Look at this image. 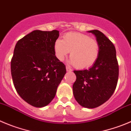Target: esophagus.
Returning <instances> with one entry per match:
<instances>
[{"label":"esophagus","instance_id":"34e87169","mask_svg":"<svg viewBox=\"0 0 131 131\" xmlns=\"http://www.w3.org/2000/svg\"><path fill=\"white\" fill-rule=\"evenodd\" d=\"M66 71L68 72H71L72 71V69H71L70 68H69V67H68V66H67L66 67Z\"/></svg>","mask_w":131,"mask_h":131}]
</instances>
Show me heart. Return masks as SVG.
Returning <instances> with one entry per match:
<instances>
[{
  "label": "heart",
  "mask_w": 131,
  "mask_h": 131,
  "mask_svg": "<svg viewBox=\"0 0 131 131\" xmlns=\"http://www.w3.org/2000/svg\"><path fill=\"white\" fill-rule=\"evenodd\" d=\"M55 56L63 61L70 51V62L78 69L91 68L96 62L100 54V46L96 40L80 33L70 32L63 40L57 39L54 43Z\"/></svg>",
  "instance_id": "b5f03b06"
}]
</instances>
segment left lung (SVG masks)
Returning a JSON list of instances; mask_svg holds the SVG:
<instances>
[{"mask_svg":"<svg viewBox=\"0 0 131 131\" xmlns=\"http://www.w3.org/2000/svg\"><path fill=\"white\" fill-rule=\"evenodd\" d=\"M100 46L96 62L88 69L74 71V98L81 106L93 109L104 104L113 95L117 85L119 68L114 44L98 30L89 31Z\"/></svg>","mask_w":131,"mask_h":131,"instance_id":"left-lung-1","label":"left lung"}]
</instances>
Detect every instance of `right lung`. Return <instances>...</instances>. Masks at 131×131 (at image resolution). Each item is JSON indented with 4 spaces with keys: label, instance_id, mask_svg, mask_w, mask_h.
<instances>
[{
    "label": "right lung",
    "instance_id": "right-lung-1",
    "mask_svg": "<svg viewBox=\"0 0 131 131\" xmlns=\"http://www.w3.org/2000/svg\"><path fill=\"white\" fill-rule=\"evenodd\" d=\"M59 31L31 32L17 42L11 62L14 86L20 96L35 107H42L55 96L66 73L56 57L54 43Z\"/></svg>",
    "mask_w": 131,
    "mask_h": 131
}]
</instances>
